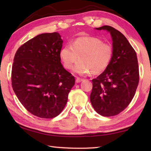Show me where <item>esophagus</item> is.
I'll list each match as a JSON object with an SVG mask.
<instances>
[{"instance_id": "obj_1", "label": "esophagus", "mask_w": 151, "mask_h": 151, "mask_svg": "<svg viewBox=\"0 0 151 151\" xmlns=\"http://www.w3.org/2000/svg\"><path fill=\"white\" fill-rule=\"evenodd\" d=\"M83 81V78H78V77L76 78V83H81V82H82Z\"/></svg>"}]
</instances>
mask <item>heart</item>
Instances as JSON below:
<instances>
[{
    "instance_id": "obj_1",
    "label": "heart",
    "mask_w": 151,
    "mask_h": 151,
    "mask_svg": "<svg viewBox=\"0 0 151 151\" xmlns=\"http://www.w3.org/2000/svg\"><path fill=\"white\" fill-rule=\"evenodd\" d=\"M113 50L111 45L96 37H81L62 48L60 57L64 66L80 75L91 73L97 75L105 70L111 63Z\"/></svg>"
}]
</instances>
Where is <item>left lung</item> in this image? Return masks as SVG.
<instances>
[{
    "instance_id": "left-lung-1",
    "label": "left lung",
    "mask_w": 151,
    "mask_h": 151,
    "mask_svg": "<svg viewBox=\"0 0 151 151\" xmlns=\"http://www.w3.org/2000/svg\"><path fill=\"white\" fill-rule=\"evenodd\" d=\"M96 29L110 32L113 56L108 68L92 80L91 103L101 115L115 116L127 108L136 93L139 82L137 54L127 38L113 27Z\"/></svg>"
}]
</instances>
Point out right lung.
<instances>
[{
    "mask_svg": "<svg viewBox=\"0 0 151 151\" xmlns=\"http://www.w3.org/2000/svg\"><path fill=\"white\" fill-rule=\"evenodd\" d=\"M58 32L43 33L19 48L12 67V86L19 101L36 116L52 119L65 107L75 77L63 68Z\"/></svg>",
    "mask_w": 151,
    "mask_h": 151,
    "instance_id": "obj_1",
    "label": "right lung"
}]
</instances>
